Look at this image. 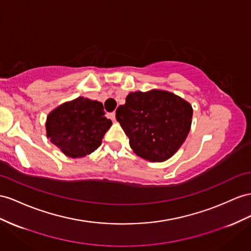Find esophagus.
<instances>
[{"mask_svg": "<svg viewBox=\"0 0 251 251\" xmlns=\"http://www.w3.org/2000/svg\"><path fill=\"white\" fill-rule=\"evenodd\" d=\"M109 118H110L112 121H115V112L109 113Z\"/></svg>", "mask_w": 251, "mask_h": 251, "instance_id": "34e87169", "label": "esophagus"}]
</instances>
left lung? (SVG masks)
<instances>
[{"instance_id": "obj_1", "label": "left lung", "mask_w": 251, "mask_h": 251, "mask_svg": "<svg viewBox=\"0 0 251 251\" xmlns=\"http://www.w3.org/2000/svg\"><path fill=\"white\" fill-rule=\"evenodd\" d=\"M137 156L163 162L180 149L191 129L190 102L162 90L130 92L115 111Z\"/></svg>"}]
</instances>
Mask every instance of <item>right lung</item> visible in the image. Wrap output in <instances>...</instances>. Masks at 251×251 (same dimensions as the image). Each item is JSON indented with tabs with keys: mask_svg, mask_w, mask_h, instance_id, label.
Returning a JSON list of instances; mask_svg holds the SVG:
<instances>
[{
	"mask_svg": "<svg viewBox=\"0 0 251 251\" xmlns=\"http://www.w3.org/2000/svg\"><path fill=\"white\" fill-rule=\"evenodd\" d=\"M112 125L98 100L77 98L57 107L48 115L47 136L64 155L81 158L93 152Z\"/></svg>",
	"mask_w": 251,
	"mask_h": 251,
	"instance_id": "add662e5",
	"label": "right lung"
}]
</instances>
